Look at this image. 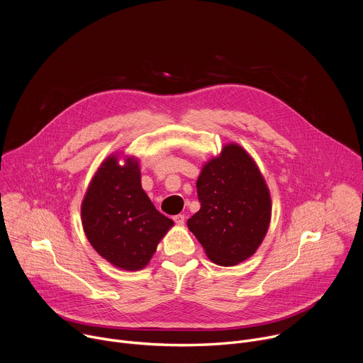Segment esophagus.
I'll use <instances>...</instances> for the list:
<instances>
[{
    "instance_id": "obj_1",
    "label": "esophagus",
    "mask_w": 363,
    "mask_h": 363,
    "mask_svg": "<svg viewBox=\"0 0 363 363\" xmlns=\"http://www.w3.org/2000/svg\"><path fill=\"white\" fill-rule=\"evenodd\" d=\"M174 221H175V224L182 225V224L185 223V217H184L182 214H178V216H175V217H174Z\"/></svg>"
}]
</instances>
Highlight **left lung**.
Returning <instances> with one entry per match:
<instances>
[{"label": "left lung", "instance_id": "8db88e82", "mask_svg": "<svg viewBox=\"0 0 363 363\" xmlns=\"http://www.w3.org/2000/svg\"><path fill=\"white\" fill-rule=\"evenodd\" d=\"M201 208L188 228L211 262L231 267L263 242L272 218L267 184L254 160L237 143L202 167L196 181Z\"/></svg>", "mask_w": 363, "mask_h": 363}]
</instances>
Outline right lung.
Segmentation results:
<instances>
[{"instance_id":"add662e5","label":"right lung","mask_w":363,"mask_h":363,"mask_svg":"<svg viewBox=\"0 0 363 363\" xmlns=\"http://www.w3.org/2000/svg\"><path fill=\"white\" fill-rule=\"evenodd\" d=\"M82 224L91 247L115 267L140 270L174 221L161 214L140 184L136 158L101 162L82 202Z\"/></svg>"}]
</instances>
